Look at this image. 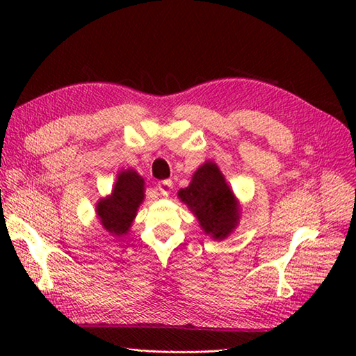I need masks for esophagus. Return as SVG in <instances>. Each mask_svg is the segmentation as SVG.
Returning a JSON list of instances; mask_svg holds the SVG:
<instances>
[{"instance_id": "1", "label": "esophagus", "mask_w": 356, "mask_h": 356, "mask_svg": "<svg viewBox=\"0 0 356 356\" xmlns=\"http://www.w3.org/2000/svg\"><path fill=\"white\" fill-rule=\"evenodd\" d=\"M157 190H159V193H161L162 195H165V197H168L171 190H172V182H171L170 179L162 180V182L157 184Z\"/></svg>"}]
</instances>
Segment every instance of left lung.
I'll return each instance as SVG.
<instances>
[{"instance_id": "left-lung-1", "label": "left lung", "mask_w": 356, "mask_h": 356, "mask_svg": "<svg viewBox=\"0 0 356 356\" xmlns=\"http://www.w3.org/2000/svg\"><path fill=\"white\" fill-rule=\"evenodd\" d=\"M179 197L193 211L203 231L211 234V237L222 240L236 228L237 202L216 163L202 165L194 172L190 186L179 191Z\"/></svg>"}]
</instances>
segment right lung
I'll return each instance as SVG.
<instances>
[{"label": "right lung", "instance_id": "add662e5", "mask_svg": "<svg viewBox=\"0 0 356 356\" xmlns=\"http://www.w3.org/2000/svg\"><path fill=\"white\" fill-rule=\"evenodd\" d=\"M143 200V179L133 170L120 172L110 197L96 207L101 223L111 236H122L130 229L133 218Z\"/></svg>", "mask_w": 356, "mask_h": 356}]
</instances>
